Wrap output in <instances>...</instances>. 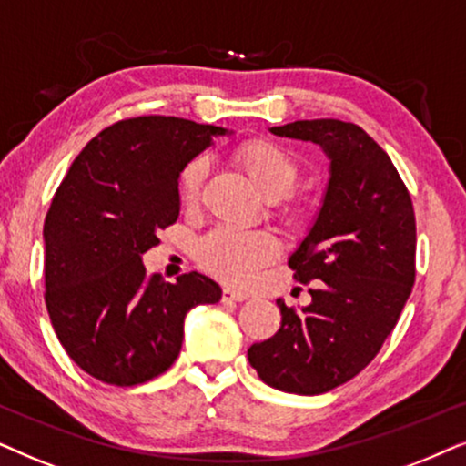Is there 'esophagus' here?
<instances>
[{
    "instance_id": "obj_1",
    "label": "esophagus",
    "mask_w": 466,
    "mask_h": 466,
    "mask_svg": "<svg viewBox=\"0 0 466 466\" xmlns=\"http://www.w3.org/2000/svg\"><path fill=\"white\" fill-rule=\"evenodd\" d=\"M247 294H243V291H237V289H232V288H223V294H221V300L223 302H243V300H247Z\"/></svg>"
}]
</instances>
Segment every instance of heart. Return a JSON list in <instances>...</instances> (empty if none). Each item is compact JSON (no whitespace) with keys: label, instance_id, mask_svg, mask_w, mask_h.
<instances>
[{"label":"heart","instance_id":"heart-1","mask_svg":"<svg viewBox=\"0 0 466 466\" xmlns=\"http://www.w3.org/2000/svg\"><path fill=\"white\" fill-rule=\"evenodd\" d=\"M234 164L243 170L258 194L281 198L298 181V161L277 142L253 138L245 140L232 151ZM207 161L194 159L185 166L178 178V194L185 204H196L200 198ZM279 253L277 238L268 232H245V229L219 228L198 245V259L208 272L228 283H249L264 264Z\"/></svg>","mask_w":466,"mask_h":466}]
</instances>
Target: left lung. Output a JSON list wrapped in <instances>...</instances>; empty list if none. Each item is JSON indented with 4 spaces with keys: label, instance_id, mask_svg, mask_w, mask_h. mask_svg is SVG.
<instances>
[{
    "label": "left lung",
    "instance_id": "1",
    "mask_svg": "<svg viewBox=\"0 0 466 466\" xmlns=\"http://www.w3.org/2000/svg\"><path fill=\"white\" fill-rule=\"evenodd\" d=\"M311 140L330 159L318 219L289 256L311 305L296 313L277 300L281 328L247 351L259 380L289 394L343 386L380 353L415 281L411 196L388 153L356 123L294 121L270 127Z\"/></svg>",
    "mask_w": 466,
    "mask_h": 466
}]
</instances>
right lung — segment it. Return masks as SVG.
I'll return each mask as SVG.
<instances>
[{
    "label": "right lung",
    "instance_id": "right-lung-1",
    "mask_svg": "<svg viewBox=\"0 0 466 466\" xmlns=\"http://www.w3.org/2000/svg\"><path fill=\"white\" fill-rule=\"evenodd\" d=\"M226 129L164 115L102 129L72 161L45 221V300L74 362L110 386L166 373L183 345L189 309L221 288L189 272L147 275L142 253L178 219V177Z\"/></svg>",
    "mask_w": 466,
    "mask_h": 466
}]
</instances>
